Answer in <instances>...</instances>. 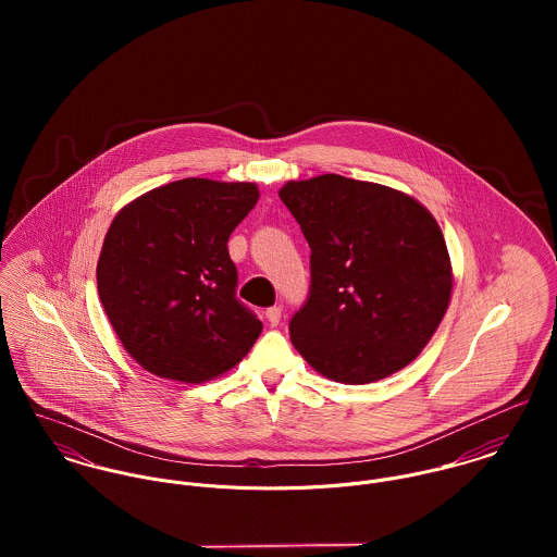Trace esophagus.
Masks as SVG:
<instances>
[{"instance_id": "34e87169", "label": "esophagus", "mask_w": 557, "mask_h": 557, "mask_svg": "<svg viewBox=\"0 0 557 557\" xmlns=\"http://www.w3.org/2000/svg\"><path fill=\"white\" fill-rule=\"evenodd\" d=\"M265 318L270 321V325H278L281 318H283V309H281V307H270V309L265 311Z\"/></svg>"}]
</instances>
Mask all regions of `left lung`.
Returning <instances> with one entry per match:
<instances>
[{"instance_id":"8db88e82","label":"left lung","mask_w":557,"mask_h":557,"mask_svg":"<svg viewBox=\"0 0 557 557\" xmlns=\"http://www.w3.org/2000/svg\"><path fill=\"white\" fill-rule=\"evenodd\" d=\"M278 197L311 246V292L289 321L302 358L341 384L407 367L446 315L453 265L413 197L336 173L287 182Z\"/></svg>"}]
</instances>
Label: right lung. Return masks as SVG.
Here are the masks:
<instances>
[{
    "instance_id": "1",
    "label": "right lung",
    "mask_w": 557,
    "mask_h": 557,
    "mask_svg": "<svg viewBox=\"0 0 557 557\" xmlns=\"http://www.w3.org/2000/svg\"><path fill=\"white\" fill-rule=\"evenodd\" d=\"M252 182L186 177L124 206L102 242L98 296L124 349L152 375L203 384L261 334L236 298L232 232L255 208Z\"/></svg>"
}]
</instances>
